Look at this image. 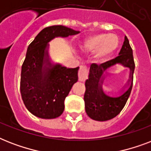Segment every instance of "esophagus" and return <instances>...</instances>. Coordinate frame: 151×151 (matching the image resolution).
Returning <instances> with one entry per match:
<instances>
[{
    "mask_svg": "<svg viewBox=\"0 0 151 151\" xmlns=\"http://www.w3.org/2000/svg\"><path fill=\"white\" fill-rule=\"evenodd\" d=\"M88 78V69L86 66H81L78 72V79L81 82H85Z\"/></svg>",
    "mask_w": 151,
    "mask_h": 151,
    "instance_id": "obj_1",
    "label": "esophagus"
}]
</instances>
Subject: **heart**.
<instances>
[{
	"label": "heart",
	"instance_id": "b5f03b06",
	"mask_svg": "<svg viewBox=\"0 0 151 151\" xmlns=\"http://www.w3.org/2000/svg\"><path fill=\"white\" fill-rule=\"evenodd\" d=\"M119 45V39L115 34H96L85 38L81 45L85 53H94L97 63H103L110 59Z\"/></svg>",
	"mask_w": 151,
	"mask_h": 151
}]
</instances>
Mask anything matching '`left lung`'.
I'll use <instances>...</instances> for the list:
<instances>
[{"mask_svg":"<svg viewBox=\"0 0 151 151\" xmlns=\"http://www.w3.org/2000/svg\"><path fill=\"white\" fill-rule=\"evenodd\" d=\"M117 65L129 69V80L119 91L115 93L117 95L109 96L103 91V82L107 76L114 72ZM134 70L132 49L126 36L118 56L99 66L95 63L91 65L88 78L85 81L86 90L84 96L85 111L90 118L105 122L119 114L131 93Z\"/></svg>","mask_w":151,"mask_h":151,"instance_id":"obj_1","label":"left lung"}]
</instances>
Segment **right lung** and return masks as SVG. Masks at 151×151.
Listing matches in <instances>:
<instances>
[{"label":"right lung","mask_w":151,"mask_h":151,"mask_svg":"<svg viewBox=\"0 0 151 151\" xmlns=\"http://www.w3.org/2000/svg\"><path fill=\"white\" fill-rule=\"evenodd\" d=\"M78 33L62 25L46 27L28 46L22 66L20 92L26 107L34 116L53 119L63 112L64 100L78 80L79 67L67 68L55 63L49 55V42Z\"/></svg>","instance_id":"obj_1"}]
</instances>
